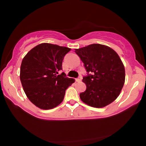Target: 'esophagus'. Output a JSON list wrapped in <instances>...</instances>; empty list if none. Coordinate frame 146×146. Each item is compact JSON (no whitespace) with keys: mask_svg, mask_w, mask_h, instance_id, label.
Segmentation results:
<instances>
[{"mask_svg":"<svg viewBox=\"0 0 146 146\" xmlns=\"http://www.w3.org/2000/svg\"><path fill=\"white\" fill-rule=\"evenodd\" d=\"M82 76H78V78H76V79H75V80L76 81V82H80V81L81 80H82Z\"/></svg>","mask_w":146,"mask_h":146,"instance_id":"34e87169","label":"esophagus"}]
</instances>
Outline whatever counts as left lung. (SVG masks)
<instances>
[{
    "label": "left lung",
    "instance_id": "1",
    "mask_svg": "<svg viewBox=\"0 0 146 146\" xmlns=\"http://www.w3.org/2000/svg\"><path fill=\"white\" fill-rule=\"evenodd\" d=\"M87 72L83 77L86 90L80 99L94 108H103L113 102L125 82V68L119 56L110 47L99 44L75 49Z\"/></svg>",
    "mask_w": 146,
    "mask_h": 146
}]
</instances>
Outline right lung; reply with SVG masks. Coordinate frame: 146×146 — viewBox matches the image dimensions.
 <instances>
[{"label":"right lung","instance_id":"obj_1","mask_svg":"<svg viewBox=\"0 0 146 146\" xmlns=\"http://www.w3.org/2000/svg\"><path fill=\"white\" fill-rule=\"evenodd\" d=\"M71 49L42 43L31 49L21 66L20 78L29 100L42 110H50L62 102L66 90L75 82L64 72L62 64Z\"/></svg>","mask_w":146,"mask_h":146}]
</instances>
